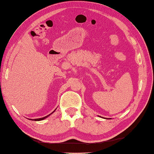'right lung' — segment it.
<instances>
[{
	"label": "right lung",
	"instance_id": "obj_1",
	"mask_svg": "<svg viewBox=\"0 0 154 154\" xmlns=\"http://www.w3.org/2000/svg\"><path fill=\"white\" fill-rule=\"evenodd\" d=\"M55 110H54V112H55ZM53 112H52V113H53ZM52 113H51L50 114H51ZM50 114H49V115H48V116H45V117H44V118H38V119H33V120H34V121H40V120H42V119H44L45 118H46L47 117H48V116H50ZM31 120H32V119H31Z\"/></svg>",
	"mask_w": 154,
	"mask_h": 154
}]
</instances>
